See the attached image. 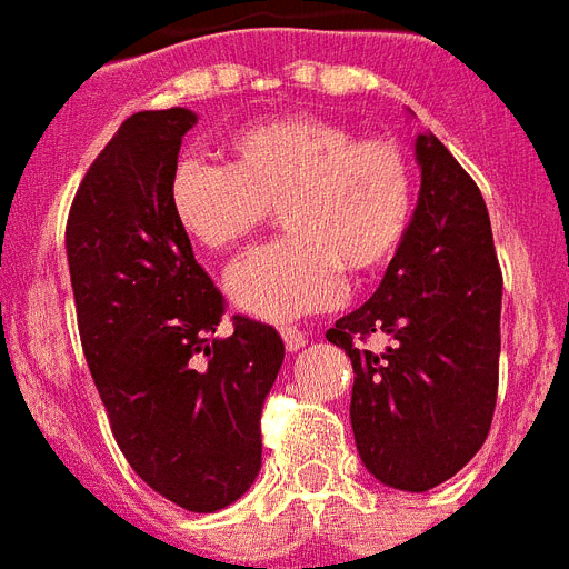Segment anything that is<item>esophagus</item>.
<instances>
[{"label":"esophagus","instance_id":"34e87169","mask_svg":"<svg viewBox=\"0 0 569 569\" xmlns=\"http://www.w3.org/2000/svg\"><path fill=\"white\" fill-rule=\"evenodd\" d=\"M283 341H286V350H289V353H295V350H300L303 345H307V332L298 330V327H286Z\"/></svg>","mask_w":569,"mask_h":569}]
</instances>
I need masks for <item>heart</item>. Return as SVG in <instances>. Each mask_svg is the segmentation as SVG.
<instances>
[{
  "mask_svg": "<svg viewBox=\"0 0 569 569\" xmlns=\"http://www.w3.org/2000/svg\"><path fill=\"white\" fill-rule=\"evenodd\" d=\"M230 166L183 160L169 180L178 228L210 253H230L280 212V242L228 277V295L262 321L330 307L341 274L382 271L406 242L415 166L395 137H359L332 119H266L228 140Z\"/></svg>",
  "mask_w": 569,
  "mask_h": 569,
  "instance_id": "obj_1",
  "label": "heart"
}]
</instances>
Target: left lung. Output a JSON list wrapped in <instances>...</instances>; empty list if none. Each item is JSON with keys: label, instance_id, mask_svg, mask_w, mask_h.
I'll return each instance as SVG.
<instances>
[{"label": "left lung", "instance_id": "obj_1", "mask_svg": "<svg viewBox=\"0 0 569 569\" xmlns=\"http://www.w3.org/2000/svg\"><path fill=\"white\" fill-rule=\"evenodd\" d=\"M420 196L380 289L327 330L353 362L350 423L365 468L400 491L456 477L491 429L502 271L488 207L432 133L415 140ZM373 331L390 348L373 355Z\"/></svg>", "mask_w": 569, "mask_h": 569}]
</instances>
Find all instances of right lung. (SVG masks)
I'll return each instance as SVG.
<instances>
[{
    "label": "right lung",
    "instance_id": "right-lung-1",
    "mask_svg": "<svg viewBox=\"0 0 569 569\" xmlns=\"http://www.w3.org/2000/svg\"><path fill=\"white\" fill-rule=\"evenodd\" d=\"M196 113L140 110L87 169L67 219L78 332L119 450L187 511L239 500L262 465V403L283 365L280 332L233 316L169 207Z\"/></svg>",
    "mask_w": 569,
    "mask_h": 569
}]
</instances>
